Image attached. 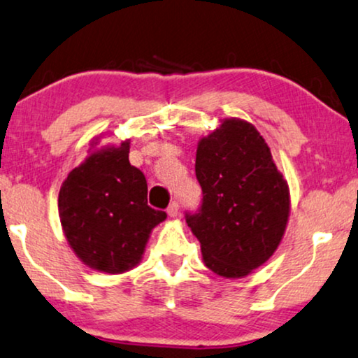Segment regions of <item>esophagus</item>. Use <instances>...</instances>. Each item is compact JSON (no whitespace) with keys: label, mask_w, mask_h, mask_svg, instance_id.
I'll use <instances>...</instances> for the list:
<instances>
[{"label":"esophagus","mask_w":358,"mask_h":358,"mask_svg":"<svg viewBox=\"0 0 358 358\" xmlns=\"http://www.w3.org/2000/svg\"><path fill=\"white\" fill-rule=\"evenodd\" d=\"M178 213H179V203L176 201L171 202L169 207H168V215L169 217H178Z\"/></svg>","instance_id":"1"}]
</instances>
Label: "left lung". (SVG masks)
Instances as JSON below:
<instances>
[{"instance_id":"8db88e82","label":"left lung","mask_w":358,"mask_h":358,"mask_svg":"<svg viewBox=\"0 0 358 358\" xmlns=\"http://www.w3.org/2000/svg\"><path fill=\"white\" fill-rule=\"evenodd\" d=\"M201 207L185 222L201 241L208 270L247 276L275 253L289 215V190L253 124L225 120L199 143Z\"/></svg>"}]
</instances>
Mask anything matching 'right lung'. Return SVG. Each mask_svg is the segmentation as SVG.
<instances>
[{"instance_id":"1","label":"right lung","mask_w":358,"mask_h":358,"mask_svg":"<svg viewBox=\"0 0 358 358\" xmlns=\"http://www.w3.org/2000/svg\"><path fill=\"white\" fill-rule=\"evenodd\" d=\"M128 155V141L94 152L59 192L69 245L83 263L110 275L136 266L151 230L166 219V212L148 206L146 178Z\"/></svg>"}]
</instances>
